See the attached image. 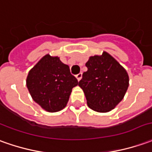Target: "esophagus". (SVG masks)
<instances>
[{
  "instance_id": "1",
  "label": "esophagus",
  "mask_w": 152,
  "mask_h": 152,
  "mask_svg": "<svg viewBox=\"0 0 152 152\" xmlns=\"http://www.w3.org/2000/svg\"><path fill=\"white\" fill-rule=\"evenodd\" d=\"M76 78L78 79V81H80V79L82 78V73H79L78 74L76 75Z\"/></svg>"
}]
</instances>
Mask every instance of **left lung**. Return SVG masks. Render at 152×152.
<instances>
[{"label": "left lung", "instance_id": "left-lung-1", "mask_svg": "<svg viewBox=\"0 0 152 152\" xmlns=\"http://www.w3.org/2000/svg\"><path fill=\"white\" fill-rule=\"evenodd\" d=\"M88 70L78 83L86 97L87 104L98 113H107L122 101L128 86L126 70L106 51L90 56Z\"/></svg>", "mask_w": 152, "mask_h": 152}]
</instances>
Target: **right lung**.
<instances>
[{"label": "right lung", "mask_w": 152, "mask_h": 152, "mask_svg": "<svg viewBox=\"0 0 152 152\" xmlns=\"http://www.w3.org/2000/svg\"><path fill=\"white\" fill-rule=\"evenodd\" d=\"M78 80L58 56L46 54L29 71L26 86L31 98L43 109L55 113L64 109Z\"/></svg>", "instance_id": "obj_1"}]
</instances>
